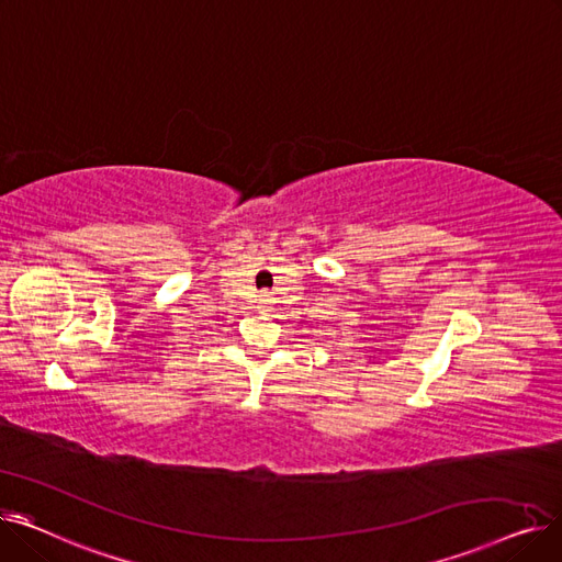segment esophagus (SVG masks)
Segmentation results:
<instances>
[{
	"label": "esophagus",
	"mask_w": 562,
	"mask_h": 562,
	"mask_svg": "<svg viewBox=\"0 0 562 562\" xmlns=\"http://www.w3.org/2000/svg\"><path fill=\"white\" fill-rule=\"evenodd\" d=\"M271 305H273L271 293H269V291H261V293H259V307H261V310H269Z\"/></svg>",
	"instance_id": "obj_1"
}]
</instances>
